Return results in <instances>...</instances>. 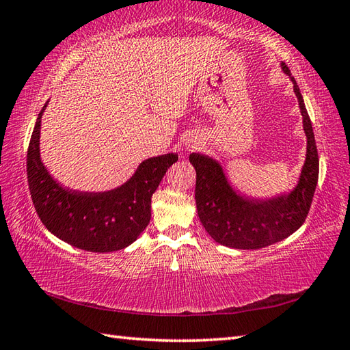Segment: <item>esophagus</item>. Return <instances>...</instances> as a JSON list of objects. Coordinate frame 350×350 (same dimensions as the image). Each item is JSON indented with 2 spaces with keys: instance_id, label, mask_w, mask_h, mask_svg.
<instances>
[{
  "instance_id": "obj_1",
  "label": "esophagus",
  "mask_w": 350,
  "mask_h": 350,
  "mask_svg": "<svg viewBox=\"0 0 350 350\" xmlns=\"http://www.w3.org/2000/svg\"><path fill=\"white\" fill-rule=\"evenodd\" d=\"M185 146H187L188 150H194V148H198L200 141L197 138H188L187 143H185Z\"/></svg>"
}]
</instances>
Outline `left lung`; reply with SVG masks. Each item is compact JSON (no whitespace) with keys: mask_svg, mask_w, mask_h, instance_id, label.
Masks as SVG:
<instances>
[{"mask_svg":"<svg viewBox=\"0 0 350 350\" xmlns=\"http://www.w3.org/2000/svg\"><path fill=\"white\" fill-rule=\"evenodd\" d=\"M281 69L293 83L307 137V156L299 182L288 194L266 200L242 197L230 187L224 170L206 154L192 153L196 168V203L198 218L213 241L230 248L258 250L286 239L306 221L319 179V156L313 126L299 87L286 63Z\"/></svg>","mask_w":350,"mask_h":350,"instance_id":"left-lung-1","label":"left lung"}]
</instances>
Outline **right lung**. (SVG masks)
I'll return each mask as SVG.
<instances>
[{"label":"right lung","instance_id":"add662e5","mask_svg":"<svg viewBox=\"0 0 350 350\" xmlns=\"http://www.w3.org/2000/svg\"><path fill=\"white\" fill-rule=\"evenodd\" d=\"M37 117L27 153L29 194L43 226L72 247L92 252L123 250L137 241L152 217V196L179 156L167 153L138 165L122 187L105 192H81L52 179L40 159V123Z\"/></svg>","mask_w":350,"mask_h":350}]
</instances>
